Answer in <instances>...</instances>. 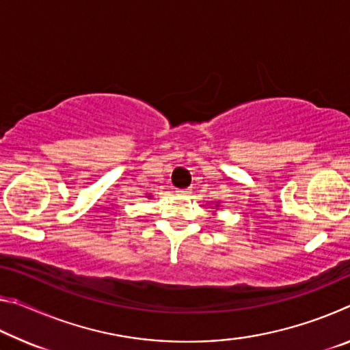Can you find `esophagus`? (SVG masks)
Instances as JSON below:
<instances>
[{
  "mask_svg": "<svg viewBox=\"0 0 350 350\" xmlns=\"http://www.w3.org/2000/svg\"><path fill=\"white\" fill-rule=\"evenodd\" d=\"M188 193H189L188 189H176V194H177V196H187Z\"/></svg>",
  "mask_w": 350,
  "mask_h": 350,
  "instance_id": "34e87169",
  "label": "esophagus"
}]
</instances>
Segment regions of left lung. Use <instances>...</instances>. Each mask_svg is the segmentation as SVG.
<instances>
[{
  "label": "left lung",
  "instance_id": "left-lung-1",
  "mask_svg": "<svg viewBox=\"0 0 350 350\" xmlns=\"http://www.w3.org/2000/svg\"><path fill=\"white\" fill-rule=\"evenodd\" d=\"M216 206H219V202H217V204H216Z\"/></svg>",
  "mask_w": 350,
  "mask_h": 350
}]
</instances>
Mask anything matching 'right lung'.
Returning a JSON list of instances; mask_svg holds the SVG:
<instances>
[{"label": "right lung", "instance_id": "right-lung-1", "mask_svg": "<svg viewBox=\"0 0 350 350\" xmlns=\"http://www.w3.org/2000/svg\"><path fill=\"white\" fill-rule=\"evenodd\" d=\"M146 198H148V199H151V194H146Z\"/></svg>", "mask_w": 350, "mask_h": 350}]
</instances>
